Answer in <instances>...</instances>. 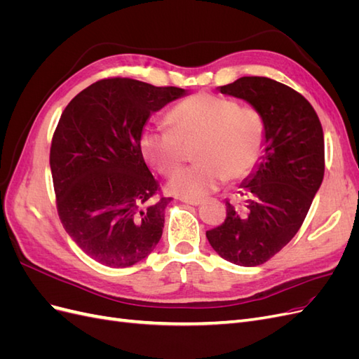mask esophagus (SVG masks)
I'll return each instance as SVG.
<instances>
[{
	"instance_id": "34e87169",
	"label": "esophagus",
	"mask_w": 359,
	"mask_h": 359,
	"mask_svg": "<svg viewBox=\"0 0 359 359\" xmlns=\"http://www.w3.org/2000/svg\"><path fill=\"white\" fill-rule=\"evenodd\" d=\"M181 202L187 203V205H193V206L201 205V201H199V199H184V198H181Z\"/></svg>"
}]
</instances>
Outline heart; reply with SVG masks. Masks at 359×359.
<instances>
[{
	"label": "heart",
	"instance_id": "heart-1",
	"mask_svg": "<svg viewBox=\"0 0 359 359\" xmlns=\"http://www.w3.org/2000/svg\"><path fill=\"white\" fill-rule=\"evenodd\" d=\"M166 126H149L140 133L144 158L161 175H170L194 148L198 163L177 172L168 190L184 199H202L229 178L243 180L264 156L266 123L257 109L229 97L199 93L178 103Z\"/></svg>",
	"mask_w": 359,
	"mask_h": 359
}]
</instances>
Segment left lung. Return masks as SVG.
Listing matches in <instances>:
<instances>
[{"label": "left lung", "instance_id": "obj_1", "mask_svg": "<svg viewBox=\"0 0 359 359\" xmlns=\"http://www.w3.org/2000/svg\"><path fill=\"white\" fill-rule=\"evenodd\" d=\"M243 99L266 123L264 156L241 184L244 203L226 202V220L206 232L224 260L257 266L277 255L310 210L325 172L323 130L306 97L264 76H244L220 86Z\"/></svg>", "mask_w": 359, "mask_h": 359}]
</instances>
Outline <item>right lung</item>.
I'll return each instance as SVG.
<instances>
[{"mask_svg": "<svg viewBox=\"0 0 359 359\" xmlns=\"http://www.w3.org/2000/svg\"><path fill=\"white\" fill-rule=\"evenodd\" d=\"M186 94L109 78L64 109L49 157L57 210L72 240L99 264L132 266L158 244L170 198H156L160 187L139 139L151 114Z\"/></svg>", "mask_w": 359, "mask_h": 359, "instance_id": "1", "label": "right lung"}]
</instances>
